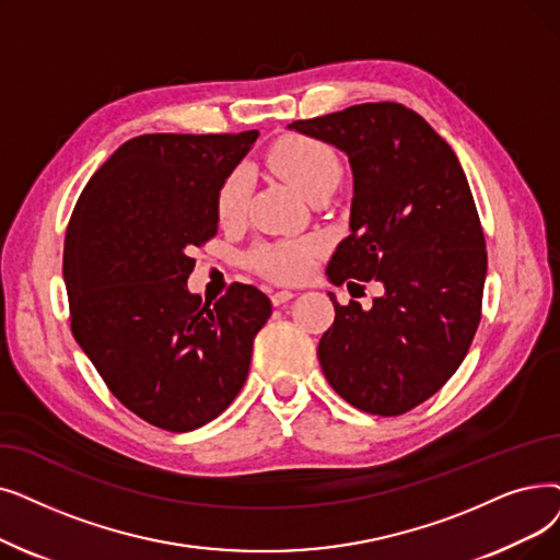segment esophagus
Wrapping results in <instances>:
<instances>
[{
    "mask_svg": "<svg viewBox=\"0 0 560 560\" xmlns=\"http://www.w3.org/2000/svg\"><path fill=\"white\" fill-rule=\"evenodd\" d=\"M293 298H295L293 290H277V293H272V304H275V306H281V304L290 302Z\"/></svg>",
    "mask_w": 560,
    "mask_h": 560,
    "instance_id": "1",
    "label": "esophagus"
}]
</instances>
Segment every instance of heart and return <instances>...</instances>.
Wrapping results in <instances>:
<instances>
[{
	"instance_id": "1",
	"label": "heart",
	"mask_w": 560,
	"mask_h": 560,
	"mask_svg": "<svg viewBox=\"0 0 560 560\" xmlns=\"http://www.w3.org/2000/svg\"><path fill=\"white\" fill-rule=\"evenodd\" d=\"M275 172L293 185L304 199L315 194L334 189L340 180V162L327 143L311 137H285L275 143L267 155ZM249 174L245 168H235L222 183L217 194V214L222 224H235L242 220L249 199ZM318 254L315 240H281L265 242L252 254V265L265 277L277 281H300L308 275L313 256Z\"/></svg>"
}]
</instances>
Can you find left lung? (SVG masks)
Instances as JSON below:
<instances>
[{"mask_svg":"<svg viewBox=\"0 0 560 560\" xmlns=\"http://www.w3.org/2000/svg\"><path fill=\"white\" fill-rule=\"evenodd\" d=\"M288 130L336 145L352 168L350 235L329 281L384 288L371 308L329 293L323 373L369 415H405L448 382L480 323L488 252L467 176L425 118L398 103L352 105Z\"/></svg>","mask_w":560,"mask_h":560,"instance_id":"obj_1","label":"left lung"}]
</instances>
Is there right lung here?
Wrapping results in <instances>:
<instances>
[{"label": "right lung", "mask_w": 560, "mask_h": 560, "mask_svg": "<svg viewBox=\"0 0 560 560\" xmlns=\"http://www.w3.org/2000/svg\"><path fill=\"white\" fill-rule=\"evenodd\" d=\"M256 137H135L91 176L70 217L72 336L109 392L162 430L189 432L222 415L272 313L247 283L214 304L187 288L191 252L220 224L217 194Z\"/></svg>", "instance_id": "1"}]
</instances>
